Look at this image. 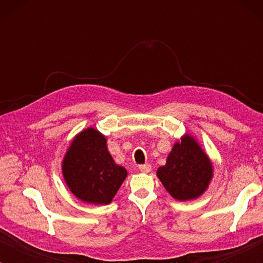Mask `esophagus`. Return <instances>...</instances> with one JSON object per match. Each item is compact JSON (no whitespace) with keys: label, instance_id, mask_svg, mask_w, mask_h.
<instances>
[{"label":"esophagus","instance_id":"1","mask_svg":"<svg viewBox=\"0 0 263 263\" xmlns=\"http://www.w3.org/2000/svg\"><path fill=\"white\" fill-rule=\"evenodd\" d=\"M139 170L143 172V174H148L151 171V165L149 164H143V165H140L139 166Z\"/></svg>","mask_w":263,"mask_h":263}]
</instances>
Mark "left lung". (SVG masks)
<instances>
[{"label":"left lung","mask_w":263,"mask_h":263,"mask_svg":"<svg viewBox=\"0 0 263 263\" xmlns=\"http://www.w3.org/2000/svg\"><path fill=\"white\" fill-rule=\"evenodd\" d=\"M157 175L176 200H194L207 189L213 166L195 139L185 135L181 142L175 143L166 164L158 168Z\"/></svg>","instance_id":"left-lung-1"}]
</instances>
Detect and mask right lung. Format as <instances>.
<instances>
[{"mask_svg": "<svg viewBox=\"0 0 263 263\" xmlns=\"http://www.w3.org/2000/svg\"><path fill=\"white\" fill-rule=\"evenodd\" d=\"M68 188L87 203L107 204L127 177V170L115 163L106 139L95 128L75 136L62 163Z\"/></svg>", "mask_w": 263, "mask_h": 263, "instance_id": "add662e5", "label": "right lung"}]
</instances>
